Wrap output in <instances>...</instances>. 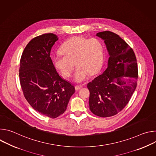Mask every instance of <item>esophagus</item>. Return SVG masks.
<instances>
[{
    "label": "esophagus",
    "mask_w": 156,
    "mask_h": 156,
    "mask_svg": "<svg viewBox=\"0 0 156 156\" xmlns=\"http://www.w3.org/2000/svg\"><path fill=\"white\" fill-rule=\"evenodd\" d=\"M82 87H83L82 86H78V85H76V86H75V88L76 90H80V89H81Z\"/></svg>",
    "instance_id": "esophagus-1"
}]
</instances>
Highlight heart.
Returning a JSON list of instances; mask_svg holds the SVG:
<instances>
[{
    "instance_id": "b5f03b06",
    "label": "heart",
    "mask_w": 156,
    "mask_h": 156,
    "mask_svg": "<svg viewBox=\"0 0 156 156\" xmlns=\"http://www.w3.org/2000/svg\"><path fill=\"white\" fill-rule=\"evenodd\" d=\"M60 52L62 55L53 58L55 69L63 77L68 78L75 64L77 67L73 80L76 83L85 81L90 74H96L102 65L104 46L101 40L96 37H72L62 44Z\"/></svg>"
}]
</instances>
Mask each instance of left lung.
<instances>
[{"label":"left lung","mask_w":156,"mask_h":156,"mask_svg":"<svg viewBox=\"0 0 156 156\" xmlns=\"http://www.w3.org/2000/svg\"><path fill=\"white\" fill-rule=\"evenodd\" d=\"M96 36L104 41L109 58L106 70L87 85L89 105L94 115L108 117L129 101L137 86L138 65L134 51L119 35L105 31Z\"/></svg>","instance_id":"obj_1"}]
</instances>
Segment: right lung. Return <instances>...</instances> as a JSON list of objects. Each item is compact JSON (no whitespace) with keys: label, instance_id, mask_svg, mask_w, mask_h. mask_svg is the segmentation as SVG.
<instances>
[{"label":"right lung","instance_id":"right-lung-1","mask_svg":"<svg viewBox=\"0 0 156 156\" xmlns=\"http://www.w3.org/2000/svg\"><path fill=\"white\" fill-rule=\"evenodd\" d=\"M57 36L43 34L31 40L20 59L19 76L24 96L42 115L55 119L65 112L75 90L57 72L50 57Z\"/></svg>","mask_w":156,"mask_h":156}]
</instances>
